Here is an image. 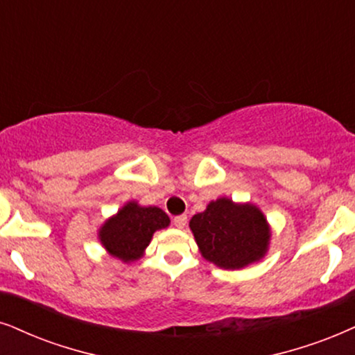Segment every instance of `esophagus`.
Listing matches in <instances>:
<instances>
[{
	"label": "esophagus",
	"mask_w": 355,
	"mask_h": 355,
	"mask_svg": "<svg viewBox=\"0 0 355 355\" xmlns=\"http://www.w3.org/2000/svg\"><path fill=\"white\" fill-rule=\"evenodd\" d=\"M187 221H188V219H187L185 214H182V216H175L173 218V226L178 227V230H183V227L187 226Z\"/></svg>",
	"instance_id": "esophagus-1"
}]
</instances>
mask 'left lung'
Masks as SVG:
<instances>
[{
	"instance_id": "8db88e82",
	"label": "left lung",
	"mask_w": 355,
	"mask_h": 355,
	"mask_svg": "<svg viewBox=\"0 0 355 355\" xmlns=\"http://www.w3.org/2000/svg\"><path fill=\"white\" fill-rule=\"evenodd\" d=\"M200 252L221 268H244L259 262L270 244V226L257 206L218 198L190 219Z\"/></svg>"
}]
</instances>
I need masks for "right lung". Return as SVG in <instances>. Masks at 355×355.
Wrapping results in <instances>:
<instances>
[{
	"instance_id": "1",
	"label": "right lung",
	"mask_w": 355,
	"mask_h": 355,
	"mask_svg": "<svg viewBox=\"0 0 355 355\" xmlns=\"http://www.w3.org/2000/svg\"><path fill=\"white\" fill-rule=\"evenodd\" d=\"M170 224V218L157 206L129 201L98 231L103 248L113 257L129 263L141 259L155 231Z\"/></svg>"
}]
</instances>
